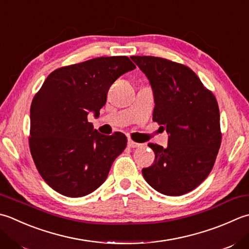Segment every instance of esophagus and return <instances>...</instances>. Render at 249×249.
Listing matches in <instances>:
<instances>
[{
	"mask_svg": "<svg viewBox=\"0 0 249 249\" xmlns=\"http://www.w3.org/2000/svg\"><path fill=\"white\" fill-rule=\"evenodd\" d=\"M127 145L129 148H138V147H140V143H137V142H135V141H133L131 139H128V141H127Z\"/></svg>",
	"mask_w": 249,
	"mask_h": 249,
	"instance_id": "1",
	"label": "esophagus"
}]
</instances>
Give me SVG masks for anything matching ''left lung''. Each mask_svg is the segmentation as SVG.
<instances>
[{
    "mask_svg": "<svg viewBox=\"0 0 249 249\" xmlns=\"http://www.w3.org/2000/svg\"><path fill=\"white\" fill-rule=\"evenodd\" d=\"M130 58L153 89L152 120L169 135L166 148L149 143L155 160L142 175L160 193L182 196L199 186L215 164L221 144L216 97L187 66L153 56Z\"/></svg>",
    "mask_w": 249,
    "mask_h": 249,
    "instance_id": "left-lung-1",
    "label": "left lung"
}]
</instances>
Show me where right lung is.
Returning a JSON list of instances; mask_svg holds the SVG:
<instances>
[{"mask_svg":"<svg viewBox=\"0 0 249 249\" xmlns=\"http://www.w3.org/2000/svg\"><path fill=\"white\" fill-rule=\"evenodd\" d=\"M136 66L128 57H98L61 67L46 77L32 100L29 145L48 186L69 197L95 191L127 144L124 134L110 136L87 120L106 105L110 86Z\"/></svg>","mask_w":249,"mask_h":249,"instance_id":"right-lung-1","label":"right lung"}]
</instances>
